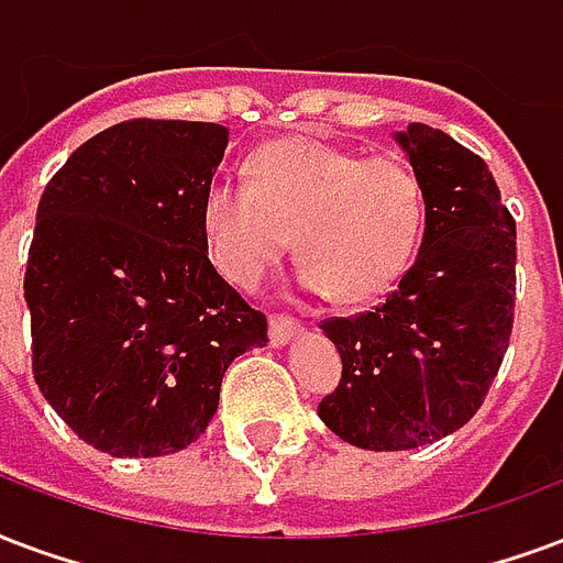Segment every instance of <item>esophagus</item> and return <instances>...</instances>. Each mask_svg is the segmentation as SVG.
Returning a JSON list of instances; mask_svg holds the SVG:
<instances>
[{
	"label": "esophagus",
	"instance_id": "1",
	"mask_svg": "<svg viewBox=\"0 0 563 563\" xmlns=\"http://www.w3.org/2000/svg\"><path fill=\"white\" fill-rule=\"evenodd\" d=\"M297 332H299L297 317H287V314L269 317V344H273V346L287 344V341L297 335Z\"/></svg>",
	"mask_w": 563,
	"mask_h": 563
}]
</instances>
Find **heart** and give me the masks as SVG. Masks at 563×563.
I'll return each instance as SVG.
<instances>
[{
	"instance_id": "b5f03b06",
	"label": "heart",
	"mask_w": 563,
	"mask_h": 563,
	"mask_svg": "<svg viewBox=\"0 0 563 563\" xmlns=\"http://www.w3.org/2000/svg\"><path fill=\"white\" fill-rule=\"evenodd\" d=\"M424 225V189L400 156H362L317 139L261 147L246 184H207L198 228L219 276L261 287L287 236L302 261V285L338 302L388 294L407 273Z\"/></svg>"
}]
</instances>
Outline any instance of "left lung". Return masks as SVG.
I'll list each match as a JSON object with an SVG mask.
<instances>
[{
  "label": "left lung",
  "instance_id": "1",
  "mask_svg": "<svg viewBox=\"0 0 563 563\" xmlns=\"http://www.w3.org/2000/svg\"><path fill=\"white\" fill-rule=\"evenodd\" d=\"M424 189L416 264L379 306L320 323L341 379L317 416L365 451H409L475 416L507 353L517 222L487 163L427 124L397 136Z\"/></svg>",
  "mask_w": 563,
  "mask_h": 563
}]
</instances>
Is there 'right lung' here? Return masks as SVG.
Instances as JSON below:
<instances>
[{
  "mask_svg": "<svg viewBox=\"0 0 563 563\" xmlns=\"http://www.w3.org/2000/svg\"><path fill=\"white\" fill-rule=\"evenodd\" d=\"M228 145L207 121L133 118L46 184L29 264L32 371L76 437L112 457L192 445L266 317L201 249L198 207Z\"/></svg>",
  "mask_w": 563,
  "mask_h": 563,
  "instance_id": "obj_1",
  "label": "right lung"
}]
</instances>
